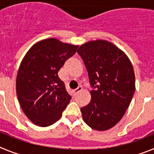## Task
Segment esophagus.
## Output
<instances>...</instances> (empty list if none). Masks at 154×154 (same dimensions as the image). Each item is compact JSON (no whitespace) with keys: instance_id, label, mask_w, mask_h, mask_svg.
<instances>
[{"instance_id":"esophagus-1","label":"esophagus","mask_w":154,"mask_h":154,"mask_svg":"<svg viewBox=\"0 0 154 154\" xmlns=\"http://www.w3.org/2000/svg\"><path fill=\"white\" fill-rule=\"evenodd\" d=\"M82 87L79 86V88H77V89H74V90L72 91L73 95H74V96H75V95H76V94L78 93L79 92H80V91H82Z\"/></svg>"}]
</instances>
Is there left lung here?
Masks as SVG:
<instances>
[{
	"mask_svg": "<svg viewBox=\"0 0 154 154\" xmlns=\"http://www.w3.org/2000/svg\"><path fill=\"white\" fill-rule=\"evenodd\" d=\"M85 65L91 100L81 108L89 127L104 131L123 118L135 92V74L131 62L120 48L106 40L90 41L77 51Z\"/></svg>",
	"mask_w": 154,
	"mask_h": 154,
	"instance_id": "obj_1",
	"label": "left lung"
}]
</instances>
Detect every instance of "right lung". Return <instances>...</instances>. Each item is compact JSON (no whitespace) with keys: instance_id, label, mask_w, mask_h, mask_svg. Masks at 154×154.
<instances>
[{"instance_id":"1","label":"right lung","mask_w":154,"mask_h":154,"mask_svg":"<svg viewBox=\"0 0 154 154\" xmlns=\"http://www.w3.org/2000/svg\"><path fill=\"white\" fill-rule=\"evenodd\" d=\"M78 48L51 38L36 42L24 55L16 91L23 112L34 124L51 126L62 116L71 96L58 72Z\"/></svg>"}]
</instances>
